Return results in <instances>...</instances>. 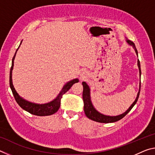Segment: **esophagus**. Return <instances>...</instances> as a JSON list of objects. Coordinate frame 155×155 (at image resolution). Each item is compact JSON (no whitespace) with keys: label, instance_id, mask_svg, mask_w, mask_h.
I'll return each instance as SVG.
<instances>
[{"label":"esophagus","instance_id":"obj_1","mask_svg":"<svg viewBox=\"0 0 155 155\" xmlns=\"http://www.w3.org/2000/svg\"><path fill=\"white\" fill-rule=\"evenodd\" d=\"M85 75H86V74H85V72H83L81 74V77H85Z\"/></svg>","mask_w":155,"mask_h":155}]
</instances>
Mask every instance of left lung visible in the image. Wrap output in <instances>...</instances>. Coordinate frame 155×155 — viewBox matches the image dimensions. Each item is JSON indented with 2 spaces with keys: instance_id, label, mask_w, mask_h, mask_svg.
Wrapping results in <instances>:
<instances>
[{
  "instance_id": "left-lung-1",
  "label": "left lung",
  "mask_w": 155,
  "mask_h": 155,
  "mask_svg": "<svg viewBox=\"0 0 155 155\" xmlns=\"http://www.w3.org/2000/svg\"><path fill=\"white\" fill-rule=\"evenodd\" d=\"M126 41L135 50L136 52V54H137L138 57V52L137 49H136V47L135 44L132 41L126 38ZM137 65L139 68V71H140V77L141 78V68H140V62L137 60ZM83 99L84 102V111H85V114L89 119H91V120H94L95 122H101V123H111V122H115L118 121V120H121L126 115H127L128 112H129L131 109L134 107L135 104L137 103L139 96H140V87H141V82L140 83V89H139V91L137 93V97L135 100V101L133 102V104L129 107L127 111L123 113V114L118 115H114V116H111V115H104L101 113H100L98 111L95 109V107H94L92 102H91V94H90V88L89 87V85L85 82H83Z\"/></svg>"
}]
</instances>
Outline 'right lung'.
I'll list each match as a JSON object with an SVG mask.
<instances>
[{
  "instance_id": "1",
  "label": "right lung",
  "mask_w": 155,
  "mask_h": 155,
  "mask_svg": "<svg viewBox=\"0 0 155 155\" xmlns=\"http://www.w3.org/2000/svg\"><path fill=\"white\" fill-rule=\"evenodd\" d=\"M22 40L21 41L20 46L16 50V51H15V53L12 59V64L11 69H10V74H9L10 88H11L12 93L14 94L15 101L17 102V103L19 104L21 108L33 115H38V116H46V115H51L55 114V113L58 111V109L60 107V104H61V99L62 98V96L70 90V87L73 85V84H74L75 83H78V78H74V79H72L67 82L64 85V87H63L61 90L60 91L59 94L57 95L56 98H54L53 101L49 102V103H44V104H38L35 103H31V102L28 101L27 100L22 98V97H21L19 94L17 93V91H15L12 82V70H13V68H14V59H15V55H16V52L18 51V50L19 49L21 44H22Z\"/></svg>"
}]
</instances>
